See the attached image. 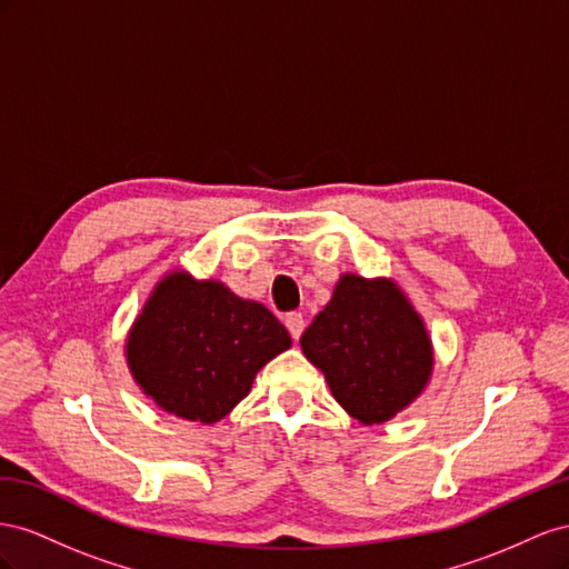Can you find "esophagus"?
<instances>
[{"mask_svg":"<svg viewBox=\"0 0 569 569\" xmlns=\"http://www.w3.org/2000/svg\"><path fill=\"white\" fill-rule=\"evenodd\" d=\"M286 329L290 331V336H293V340H298L305 331V317L300 312H290L286 317Z\"/></svg>","mask_w":569,"mask_h":569,"instance_id":"1","label":"esophagus"}]
</instances>
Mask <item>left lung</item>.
<instances>
[{"instance_id": "obj_1", "label": "left lung", "mask_w": 569, "mask_h": 569, "mask_svg": "<svg viewBox=\"0 0 569 569\" xmlns=\"http://www.w3.org/2000/svg\"><path fill=\"white\" fill-rule=\"evenodd\" d=\"M336 402L365 427L383 425L421 396L433 371L427 323L393 281L340 273L300 338Z\"/></svg>"}]
</instances>
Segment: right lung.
Here are the masks:
<instances>
[{
	"mask_svg": "<svg viewBox=\"0 0 569 569\" xmlns=\"http://www.w3.org/2000/svg\"><path fill=\"white\" fill-rule=\"evenodd\" d=\"M290 343L283 323L262 302L236 296L217 279L198 281L171 269L126 336V365L159 410L214 425Z\"/></svg>",
	"mask_w": 569,
	"mask_h": 569,
	"instance_id": "add662e5",
	"label": "right lung"
}]
</instances>
